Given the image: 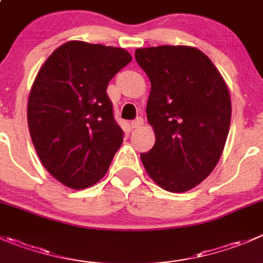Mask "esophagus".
<instances>
[{
    "label": "esophagus",
    "instance_id": "obj_1",
    "mask_svg": "<svg viewBox=\"0 0 263 263\" xmlns=\"http://www.w3.org/2000/svg\"><path fill=\"white\" fill-rule=\"evenodd\" d=\"M144 124V119L141 118V117H139V118H136L135 121L131 122V127L132 128H140V127Z\"/></svg>",
    "mask_w": 263,
    "mask_h": 263
}]
</instances>
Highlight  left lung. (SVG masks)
Wrapping results in <instances>:
<instances>
[{
	"label": "left lung",
	"instance_id": "obj_1",
	"mask_svg": "<svg viewBox=\"0 0 263 263\" xmlns=\"http://www.w3.org/2000/svg\"><path fill=\"white\" fill-rule=\"evenodd\" d=\"M149 77L147 122L155 144L141 153L153 181L171 193L195 187L217 165L231 121L228 85L205 53L190 46L137 48Z\"/></svg>",
	"mask_w": 263,
	"mask_h": 263
}]
</instances>
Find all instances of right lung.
Returning <instances> with one entry per match:
<instances>
[{
    "label": "right lung",
    "mask_w": 263,
    "mask_h": 263,
    "mask_svg": "<svg viewBox=\"0 0 263 263\" xmlns=\"http://www.w3.org/2000/svg\"><path fill=\"white\" fill-rule=\"evenodd\" d=\"M131 60L124 48L69 41L38 70L28 99V127L40 160L63 185L90 187L108 172L123 131L106 88Z\"/></svg>",
    "instance_id": "add662e5"
}]
</instances>
